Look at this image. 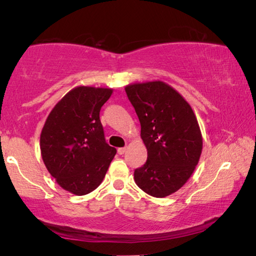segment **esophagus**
I'll list each match as a JSON object with an SVG mask.
<instances>
[{"mask_svg": "<svg viewBox=\"0 0 256 256\" xmlns=\"http://www.w3.org/2000/svg\"><path fill=\"white\" fill-rule=\"evenodd\" d=\"M125 151H126V146H124V148H118V154H124Z\"/></svg>", "mask_w": 256, "mask_h": 256, "instance_id": "34e87169", "label": "esophagus"}]
</instances>
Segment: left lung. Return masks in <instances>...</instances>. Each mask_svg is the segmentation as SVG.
<instances>
[{
    "mask_svg": "<svg viewBox=\"0 0 256 256\" xmlns=\"http://www.w3.org/2000/svg\"><path fill=\"white\" fill-rule=\"evenodd\" d=\"M141 124L148 159L134 170V180L154 198L175 193L192 176L201 157L202 134L185 98L166 82H136L125 86Z\"/></svg>",
    "mask_w": 256,
    "mask_h": 256,
    "instance_id": "left-lung-1",
    "label": "left lung"
}]
</instances>
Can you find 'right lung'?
<instances>
[{"label":"right lung","instance_id":"add662e5","mask_svg":"<svg viewBox=\"0 0 256 256\" xmlns=\"http://www.w3.org/2000/svg\"><path fill=\"white\" fill-rule=\"evenodd\" d=\"M112 94L102 86L70 90L47 116L40 154L50 174L63 190L86 196L96 190L116 154L104 136L99 112Z\"/></svg>","mask_w":256,"mask_h":256}]
</instances>
